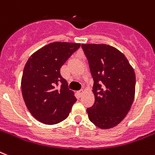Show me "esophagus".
Listing matches in <instances>:
<instances>
[{"label": "esophagus", "instance_id": "obj_1", "mask_svg": "<svg viewBox=\"0 0 155 155\" xmlns=\"http://www.w3.org/2000/svg\"><path fill=\"white\" fill-rule=\"evenodd\" d=\"M84 92H85V91H84V90H80V91H78L77 93H78V94H79V95L82 96L84 94Z\"/></svg>", "mask_w": 155, "mask_h": 155}]
</instances>
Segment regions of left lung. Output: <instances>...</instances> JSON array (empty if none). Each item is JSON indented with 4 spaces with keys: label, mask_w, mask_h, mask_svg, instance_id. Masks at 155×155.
<instances>
[{
    "label": "left lung",
    "mask_w": 155,
    "mask_h": 155,
    "mask_svg": "<svg viewBox=\"0 0 155 155\" xmlns=\"http://www.w3.org/2000/svg\"><path fill=\"white\" fill-rule=\"evenodd\" d=\"M94 80V103L87 109L90 120L102 129L124 120L136 91V74L125 56L106 44H83Z\"/></svg>",
    "instance_id": "8db88e82"
}]
</instances>
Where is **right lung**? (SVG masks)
Masks as SVG:
<instances>
[{
	"label": "right lung",
	"instance_id": "obj_1",
	"mask_svg": "<svg viewBox=\"0 0 155 155\" xmlns=\"http://www.w3.org/2000/svg\"><path fill=\"white\" fill-rule=\"evenodd\" d=\"M80 47V43L52 42L35 52L26 63L22 94L29 112L38 121L55 124L69 115L76 98L60 70ZM58 84L61 87L56 89Z\"/></svg>",
	"mask_w": 155,
	"mask_h": 155
}]
</instances>
